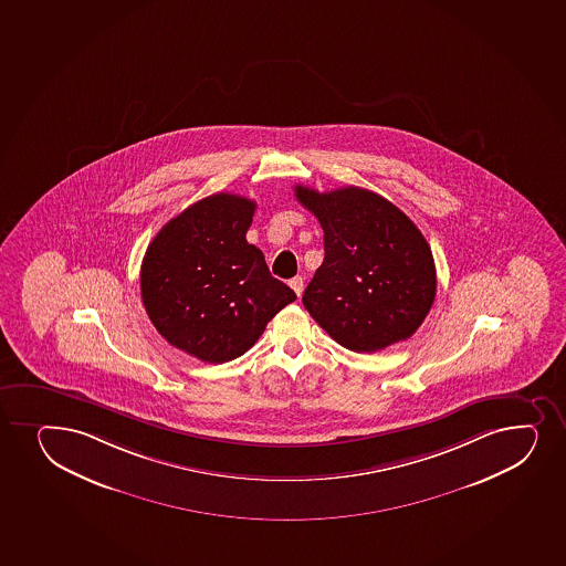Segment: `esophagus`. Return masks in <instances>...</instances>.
<instances>
[{
	"label": "esophagus",
	"mask_w": 566,
	"mask_h": 566,
	"mask_svg": "<svg viewBox=\"0 0 566 566\" xmlns=\"http://www.w3.org/2000/svg\"><path fill=\"white\" fill-rule=\"evenodd\" d=\"M290 287H292L293 292L297 293V297H301V293H303V287H305L303 276H295V279L290 280Z\"/></svg>",
	"instance_id": "esophagus-1"
}]
</instances>
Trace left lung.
Here are the masks:
<instances>
[{"label": "left lung", "instance_id": "left-lung-1", "mask_svg": "<svg viewBox=\"0 0 566 566\" xmlns=\"http://www.w3.org/2000/svg\"><path fill=\"white\" fill-rule=\"evenodd\" d=\"M295 197L324 229V263L303 295L312 318L359 354L412 337L437 295L431 248L412 220L357 186H295Z\"/></svg>", "mask_w": 566, "mask_h": 566}]
</instances>
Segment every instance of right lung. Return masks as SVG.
Returning a JSON list of instances; mask_svg holds the SVG:
<instances>
[{
	"label": "right lung",
	"instance_id": "1",
	"mask_svg": "<svg viewBox=\"0 0 566 566\" xmlns=\"http://www.w3.org/2000/svg\"><path fill=\"white\" fill-rule=\"evenodd\" d=\"M255 203L214 193L159 229L140 265L148 318L175 348L226 363L254 346L269 322L297 295L269 273L248 244Z\"/></svg>",
	"mask_w": 566,
	"mask_h": 566
}]
</instances>
